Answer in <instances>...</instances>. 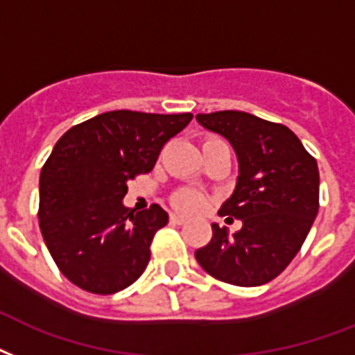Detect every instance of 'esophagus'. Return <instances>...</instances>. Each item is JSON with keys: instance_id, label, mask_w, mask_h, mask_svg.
<instances>
[{"instance_id": "34e87169", "label": "esophagus", "mask_w": 355, "mask_h": 355, "mask_svg": "<svg viewBox=\"0 0 355 355\" xmlns=\"http://www.w3.org/2000/svg\"><path fill=\"white\" fill-rule=\"evenodd\" d=\"M171 223L173 225H182V223H186V218L184 216H180V214H171Z\"/></svg>"}]
</instances>
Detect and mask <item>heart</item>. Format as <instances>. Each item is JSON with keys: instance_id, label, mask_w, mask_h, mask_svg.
<instances>
[{"instance_id": "obj_1", "label": "heart", "mask_w": 355, "mask_h": 355, "mask_svg": "<svg viewBox=\"0 0 355 355\" xmlns=\"http://www.w3.org/2000/svg\"><path fill=\"white\" fill-rule=\"evenodd\" d=\"M171 205L182 212H196L202 207V196L197 189L191 188L177 189L171 196Z\"/></svg>"}]
</instances>
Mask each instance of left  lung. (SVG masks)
I'll use <instances>...</instances> for the list:
<instances>
[{"label":"left lung","instance_id":"1","mask_svg":"<svg viewBox=\"0 0 355 355\" xmlns=\"http://www.w3.org/2000/svg\"><path fill=\"white\" fill-rule=\"evenodd\" d=\"M196 119L236 153V186L220 214L242 221L234 234L212 223V240L196 251L197 262L229 285H264L291 264L318 214L316 159L292 130L251 113L229 110Z\"/></svg>","mask_w":355,"mask_h":355}]
</instances>
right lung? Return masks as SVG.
<instances>
[{
	"label": "right lung",
	"instance_id": "add662e5",
	"mask_svg": "<svg viewBox=\"0 0 355 355\" xmlns=\"http://www.w3.org/2000/svg\"><path fill=\"white\" fill-rule=\"evenodd\" d=\"M191 113H100L55 143L40 171L39 225L61 274L93 294H115L150 261V242L169 216L159 205H123L128 180L153 171L162 147Z\"/></svg>",
	"mask_w": 355,
	"mask_h": 355
}]
</instances>
